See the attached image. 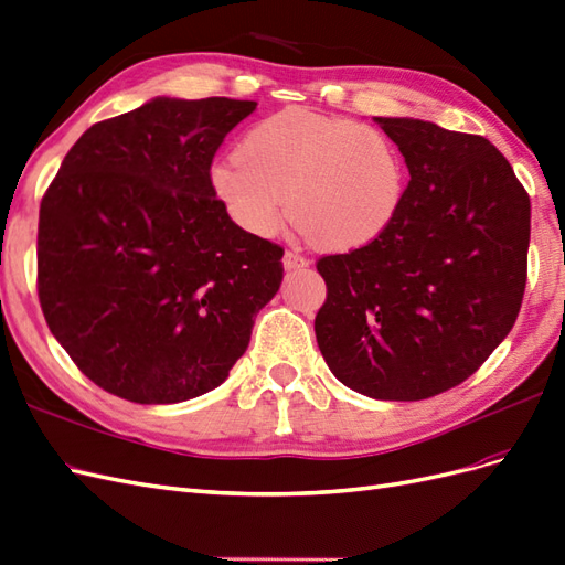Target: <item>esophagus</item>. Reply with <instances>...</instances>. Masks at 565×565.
<instances>
[{"instance_id": "34e87169", "label": "esophagus", "mask_w": 565, "mask_h": 565, "mask_svg": "<svg viewBox=\"0 0 565 565\" xmlns=\"http://www.w3.org/2000/svg\"><path fill=\"white\" fill-rule=\"evenodd\" d=\"M282 266H285L287 270L306 268V266H309V259H306V256H301V254H299V252H295V249H287V252H285V256H282Z\"/></svg>"}]
</instances>
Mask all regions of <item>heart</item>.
<instances>
[{"label": "heart", "mask_w": 565, "mask_h": 565, "mask_svg": "<svg viewBox=\"0 0 565 565\" xmlns=\"http://www.w3.org/2000/svg\"><path fill=\"white\" fill-rule=\"evenodd\" d=\"M212 185L237 226L273 235L287 216L322 249L365 247L396 218L405 164L365 122L285 108L256 122L241 152L212 167Z\"/></svg>", "instance_id": "b5f03b06"}]
</instances>
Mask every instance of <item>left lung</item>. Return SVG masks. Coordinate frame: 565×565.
Returning <instances> with one entry per match:
<instances>
[{"label":"left lung","mask_w":565,"mask_h":565,"mask_svg":"<svg viewBox=\"0 0 565 565\" xmlns=\"http://www.w3.org/2000/svg\"><path fill=\"white\" fill-rule=\"evenodd\" d=\"M409 181L365 247L320 256L316 339L334 377L377 401H424L481 367L511 332L527 278L530 198L483 136L377 117Z\"/></svg>","instance_id":"1"}]
</instances>
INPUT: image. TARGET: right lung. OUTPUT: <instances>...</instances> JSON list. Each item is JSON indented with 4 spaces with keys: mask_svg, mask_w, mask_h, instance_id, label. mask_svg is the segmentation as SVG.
I'll use <instances>...</instances> for the list:
<instances>
[{
    "mask_svg": "<svg viewBox=\"0 0 565 565\" xmlns=\"http://www.w3.org/2000/svg\"><path fill=\"white\" fill-rule=\"evenodd\" d=\"M256 108L152 98L92 125L46 188L38 295L82 374L131 403H181L226 382L282 254L233 224L212 162Z\"/></svg>",
    "mask_w": 565,
    "mask_h": 565,
    "instance_id": "1",
    "label": "right lung"
}]
</instances>
